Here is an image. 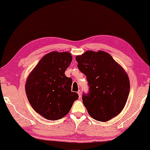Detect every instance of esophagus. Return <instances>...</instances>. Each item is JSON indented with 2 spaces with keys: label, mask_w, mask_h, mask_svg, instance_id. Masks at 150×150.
<instances>
[{
  "label": "esophagus",
  "mask_w": 150,
  "mask_h": 150,
  "mask_svg": "<svg viewBox=\"0 0 150 150\" xmlns=\"http://www.w3.org/2000/svg\"><path fill=\"white\" fill-rule=\"evenodd\" d=\"M77 93H78V94H79V98H81V96H82V93H81V91H80V90H79V91H78Z\"/></svg>",
  "instance_id": "esophagus-1"
}]
</instances>
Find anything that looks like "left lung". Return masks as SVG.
I'll return each mask as SVG.
<instances>
[{"instance_id":"1","label":"left lung","mask_w":150,"mask_h":150,"mask_svg":"<svg viewBox=\"0 0 150 150\" xmlns=\"http://www.w3.org/2000/svg\"><path fill=\"white\" fill-rule=\"evenodd\" d=\"M75 59L89 86V93L82 96L88 113L103 122L117 116L124 108L130 91L129 79L124 69L103 51H87Z\"/></svg>"}]
</instances>
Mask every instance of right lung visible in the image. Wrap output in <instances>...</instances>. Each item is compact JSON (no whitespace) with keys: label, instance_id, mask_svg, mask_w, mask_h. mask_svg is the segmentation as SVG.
Segmentation results:
<instances>
[{"label":"right lung","instance_id":"1","mask_svg":"<svg viewBox=\"0 0 150 150\" xmlns=\"http://www.w3.org/2000/svg\"><path fill=\"white\" fill-rule=\"evenodd\" d=\"M72 59L68 52H49L42 57L26 79L25 92L30 104L47 120L64 117L79 98L77 93L71 92V78L64 74Z\"/></svg>","mask_w":150,"mask_h":150}]
</instances>
